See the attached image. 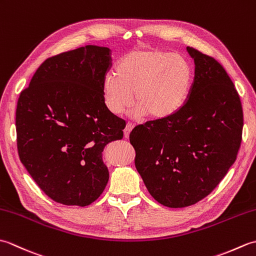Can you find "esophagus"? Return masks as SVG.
Returning a JSON list of instances; mask_svg holds the SVG:
<instances>
[{"instance_id":"34e87169","label":"esophagus","mask_w":256,"mask_h":256,"mask_svg":"<svg viewBox=\"0 0 256 256\" xmlns=\"http://www.w3.org/2000/svg\"><path fill=\"white\" fill-rule=\"evenodd\" d=\"M132 130H133V124L128 123L126 126H125V128H124V136L128 138L130 136V133H131Z\"/></svg>"}]
</instances>
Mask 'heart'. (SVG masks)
I'll list each match as a JSON object with an SVG mask.
<instances>
[{"label":"heart","instance_id":"1","mask_svg":"<svg viewBox=\"0 0 256 256\" xmlns=\"http://www.w3.org/2000/svg\"><path fill=\"white\" fill-rule=\"evenodd\" d=\"M194 80L190 62L179 54L136 50L126 54L116 72L102 82L103 100L111 113L121 114L133 103L135 116L160 120L175 114L186 102ZM134 94H132V92Z\"/></svg>","mask_w":256,"mask_h":256}]
</instances>
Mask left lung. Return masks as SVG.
Returning <instances> with one entry per match:
<instances>
[{"instance_id":"obj_1","label":"left lung","mask_w":256,"mask_h":256,"mask_svg":"<svg viewBox=\"0 0 256 256\" xmlns=\"http://www.w3.org/2000/svg\"><path fill=\"white\" fill-rule=\"evenodd\" d=\"M187 52L194 62L187 101L172 116L130 134L146 188L170 208L206 197L236 162L242 140L243 111L232 80L214 58L192 47Z\"/></svg>"}]
</instances>
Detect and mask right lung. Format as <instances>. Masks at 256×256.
Segmentation results:
<instances>
[{
  "mask_svg": "<svg viewBox=\"0 0 256 256\" xmlns=\"http://www.w3.org/2000/svg\"><path fill=\"white\" fill-rule=\"evenodd\" d=\"M110 54L108 47L86 45L48 58L20 94L15 121L20 160L56 202L88 206L108 184L102 152L123 138L125 128L103 100Z\"/></svg>",
  "mask_w": 256,
  "mask_h": 256,
  "instance_id": "obj_1",
  "label": "right lung"
}]
</instances>
